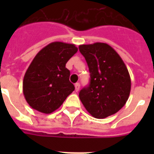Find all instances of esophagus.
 Here are the masks:
<instances>
[{
  "label": "esophagus",
  "mask_w": 154,
  "mask_h": 154,
  "mask_svg": "<svg viewBox=\"0 0 154 154\" xmlns=\"http://www.w3.org/2000/svg\"><path fill=\"white\" fill-rule=\"evenodd\" d=\"M79 89H80V84L78 83V82H77V83L75 84V91H78Z\"/></svg>",
  "instance_id": "1"
}]
</instances>
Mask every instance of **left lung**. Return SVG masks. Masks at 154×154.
<instances>
[{"mask_svg":"<svg viewBox=\"0 0 154 154\" xmlns=\"http://www.w3.org/2000/svg\"><path fill=\"white\" fill-rule=\"evenodd\" d=\"M79 51L87 61L91 80L79 92L86 110L97 119L118 112L128 100L131 80L125 64L113 48L105 43L82 44Z\"/></svg>","mask_w":154,"mask_h":154,"instance_id":"obj_1","label":"left lung"}]
</instances>
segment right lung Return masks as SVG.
<instances>
[{"label": "right lung", "instance_id": "1", "mask_svg": "<svg viewBox=\"0 0 154 154\" xmlns=\"http://www.w3.org/2000/svg\"><path fill=\"white\" fill-rule=\"evenodd\" d=\"M77 52L75 44L56 41L36 54L23 80V93L29 106L50 114L62 106L75 89L66 63Z\"/></svg>", "mask_w": 154, "mask_h": 154}]
</instances>
